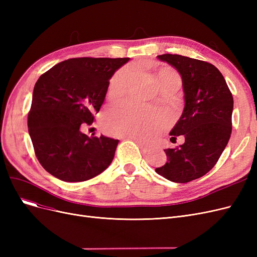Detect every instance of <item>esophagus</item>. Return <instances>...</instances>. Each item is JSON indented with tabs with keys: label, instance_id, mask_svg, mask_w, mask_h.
<instances>
[{
	"label": "esophagus",
	"instance_id": "1",
	"mask_svg": "<svg viewBox=\"0 0 257 257\" xmlns=\"http://www.w3.org/2000/svg\"><path fill=\"white\" fill-rule=\"evenodd\" d=\"M126 138H130V137H126ZM133 139H134V138H133ZM135 141H136V139H135ZM136 143L138 144L139 148H141V149H142V151H143L144 153H147V152H149V151L151 150V148H150V146H148V145H146V144L142 143L141 141H136Z\"/></svg>",
	"mask_w": 257,
	"mask_h": 257
}]
</instances>
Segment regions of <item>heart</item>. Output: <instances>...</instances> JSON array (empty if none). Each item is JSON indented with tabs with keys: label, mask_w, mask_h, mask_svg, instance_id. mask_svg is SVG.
I'll use <instances>...</instances> for the list:
<instances>
[{
	"label": "heart",
	"mask_w": 257,
	"mask_h": 257,
	"mask_svg": "<svg viewBox=\"0 0 257 257\" xmlns=\"http://www.w3.org/2000/svg\"><path fill=\"white\" fill-rule=\"evenodd\" d=\"M131 75L128 67H123L116 72L108 83L107 95L110 99L120 98L125 92L127 79ZM178 78L173 69L164 67L157 73L159 84L170 79ZM165 115L155 112L149 108L139 107L132 104L124 105L105 114L104 126L110 134L132 137L141 141H151L159 132L166 125Z\"/></svg>",
	"instance_id": "heart-1"
}]
</instances>
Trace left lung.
Instances as JSON below:
<instances>
[{
  "label": "left lung",
  "mask_w": 257,
  "mask_h": 257,
  "mask_svg": "<svg viewBox=\"0 0 257 257\" xmlns=\"http://www.w3.org/2000/svg\"><path fill=\"white\" fill-rule=\"evenodd\" d=\"M158 59L174 66L181 76L184 108L169 134L183 135L185 142L164 150L166 164L155 172L169 181L190 182L211 170L226 147L234 98L221 72L208 62L169 53Z\"/></svg>",
  "instance_id": "left-lung-1"
}]
</instances>
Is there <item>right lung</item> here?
<instances>
[{"instance_id":"1","label":"right lung","mask_w":257,"mask_h":257,"mask_svg":"<svg viewBox=\"0 0 257 257\" xmlns=\"http://www.w3.org/2000/svg\"><path fill=\"white\" fill-rule=\"evenodd\" d=\"M128 58H76L60 62L35 83L29 134L41 165L66 182H81L110 165L118 139L81 132L102 107L109 80Z\"/></svg>"}]
</instances>
